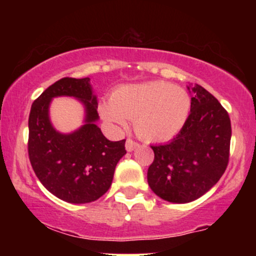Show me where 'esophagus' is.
Listing matches in <instances>:
<instances>
[{"mask_svg":"<svg viewBox=\"0 0 256 256\" xmlns=\"http://www.w3.org/2000/svg\"><path fill=\"white\" fill-rule=\"evenodd\" d=\"M137 146H138V143H137V142H134V140H131V138H128V140H126L125 148H126V150H128V152H132V150H134V148H136Z\"/></svg>","mask_w":256,"mask_h":256,"instance_id":"1","label":"esophagus"}]
</instances>
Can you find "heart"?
<instances>
[{
	"label": "heart",
	"instance_id": "obj_1",
	"mask_svg": "<svg viewBox=\"0 0 256 256\" xmlns=\"http://www.w3.org/2000/svg\"><path fill=\"white\" fill-rule=\"evenodd\" d=\"M192 110L186 90L167 82L122 85L113 91L110 102H102L98 110L112 125L126 126L134 119L140 138L152 142L171 140L184 128Z\"/></svg>",
	"mask_w": 256,
	"mask_h": 256
}]
</instances>
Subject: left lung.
<instances>
[{"label":"left lung","instance_id":"8db88e82","mask_svg":"<svg viewBox=\"0 0 256 256\" xmlns=\"http://www.w3.org/2000/svg\"><path fill=\"white\" fill-rule=\"evenodd\" d=\"M188 89L192 92L189 118L171 142L152 146L155 156L146 174L152 192L172 204L195 201L212 189L230 155L228 112L201 85Z\"/></svg>","mask_w":256,"mask_h":256}]
</instances>
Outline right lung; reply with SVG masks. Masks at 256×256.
<instances>
[{
	"label": "right lung",
	"mask_w": 256,
	"mask_h": 256,
	"mask_svg": "<svg viewBox=\"0 0 256 256\" xmlns=\"http://www.w3.org/2000/svg\"><path fill=\"white\" fill-rule=\"evenodd\" d=\"M70 96L84 106V125L71 134L54 130L48 116L51 100ZM98 98L90 78H62L31 106L28 158L43 186L62 201L89 204L108 192L116 164L126 154L125 140L112 142L96 125Z\"/></svg>",
	"instance_id": "right-lung-1"
}]
</instances>
